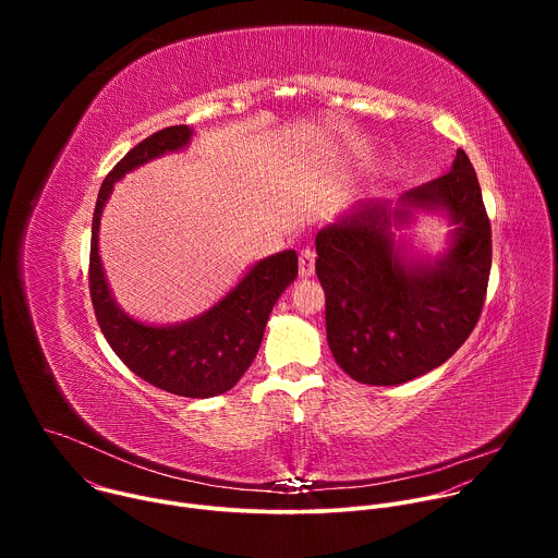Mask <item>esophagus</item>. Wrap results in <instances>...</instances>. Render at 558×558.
<instances>
[{"instance_id":"34e87169","label":"esophagus","mask_w":558,"mask_h":558,"mask_svg":"<svg viewBox=\"0 0 558 558\" xmlns=\"http://www.w3.org/2000/svg\"><path fill=\"white\" fill-rule=\"evenodd\" d=\"M313 271H315V252L306 247L300 252V276L308 278L313 276Z\"/></svg>"}]
</instances>
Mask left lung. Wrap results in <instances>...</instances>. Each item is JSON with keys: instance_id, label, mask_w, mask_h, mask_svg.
<instances>
[{"instance_id": "1", "label": "left lung", "mask_w": 558, "mask_h": 558, "mask_svg": "<svg viewBox=\"0 0 558 558\" xmlns=\"http://www.w3.org/2000/svg\"><path fill=\"white\" fill-rule=\"evenodd\" d=\"M400 203L444 209L457 225L437 263L407 260L392 243L386 205L373 201L315 235L329 349L347 375L371 386L404 384L441 366L480 323L493 265L490 218L463 149L448 174ZM409 216L392 214L395 222Z\"/></svg>"}]
</instances>
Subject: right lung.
<instances>
[{"label": "right lung", "instance_id": "add662e5", "mask_svg": "<svg viewBox=\"0 0 558 558\" xmlns=\"http://www.w3.org/2000/svg\"><path fill=\"white\" fill-rule=\"evenodd\" d=\"M187 125L154 132L134 145L106 177L93 216L88 284L97 323L121 362L147 384L181 397H214L252 366L280 293L298 276L293 250L256 263L218 304L177 327H147L125 315L110 295L101 258L99 222L114 183L134 168L190 143Z\"/></svg>", "mask_w": 558, "mask_h": 558}]
</instances>
